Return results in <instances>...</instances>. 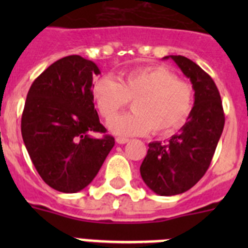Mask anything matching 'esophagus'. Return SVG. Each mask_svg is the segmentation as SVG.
Wrapping results in <instances>:
<instances>
[{
  "label": "esophagus",
  "instance_id": "esophagus-1",
  "mask_svg": "<svg viewBox=\"0 0 248 248\" xmlns=\"http://www.w3.org/2000/svg\"><path fill=\"white\" fill-rule=\"evenodd\" d=\"M129 141V139H126V138H117V143L118 144H126Z\"/></svg>",
  "mask_w": 248,
  "mask_h": 248
}]
</instances>
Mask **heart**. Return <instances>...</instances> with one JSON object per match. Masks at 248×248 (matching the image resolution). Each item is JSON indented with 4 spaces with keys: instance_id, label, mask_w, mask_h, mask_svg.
I'll use <instances>...</instances> for the list:
<instances>
[{
    "instance_id": "heart-1",
    "label": "heart",
    "mask_w": 248,
    "mask_h": 248,
    "mask_svg": "<svg viewBox=\"0 0 248 248\" xmlns=\"http://www.w3.org/2000/svg\"><path fill=\"white\" fill-rule=\"evenodd\" d=\"M92 95L98 111L109 120L133 102L134 113L109 122L111 133L123 137L144 135L153 129L156 134L176 130L189 117L194 103L190 83L176 78L161 65H146L128 72L115 80L103 77L94 83Z\"/></svg>"
}]
</instances>
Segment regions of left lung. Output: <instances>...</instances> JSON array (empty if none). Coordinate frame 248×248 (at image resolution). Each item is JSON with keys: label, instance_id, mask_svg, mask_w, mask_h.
Returning <instances> with one entry per match:
<instances>
[{"label": "left lung", "instance_id": "1", "mask_svg": "<svg viewBox=\"0 0 248 248\" xmlns=\"http://www.w3.org/2000/svg\"><path fill=\"white\" fill-rule=\"evenodd\" d=\"M190 79L195 102L187 122L168 143L153 141L140 166L149 189L160 196L179 195L191 189L207 171L225 125L218 89L211 77L191 59L168 56Z\"/></svg>", "mask_w": 248, "mask_h": 248}]
</instances>
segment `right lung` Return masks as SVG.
I'll return each mask as SVG.
<instances>
[{"mask_svg": "<svg viewBox=\"0 0 248 248\" xmlns=\"http://www.w3.org/2000/svg\"><path fill=\"white\" fill-rule=\"evenodd\" d=\"M100 73L80 56L58 59L31 85L22 113L23 143L47 185L67 194L93 181L115 141L100 124L92 95Z\"/></svg>", "mask_w": 248, "mask_h": 248, "instance_id": "add662e5", "label": "right lung"}]
</instances>
